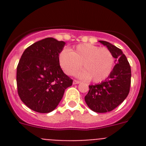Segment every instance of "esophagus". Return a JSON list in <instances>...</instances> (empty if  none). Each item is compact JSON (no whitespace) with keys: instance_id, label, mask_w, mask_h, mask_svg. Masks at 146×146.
<instances>
[{"instance_id":"34e87169","label":"esophagus","mask_w":146,"mask_h":146,"mask_svg":"<svg viewBox=\"0 0 146 146\" xmlns=\"http://www.w3.org/2000/svg\"><path fill=\"white\" fill-rule=\"evenodd\" d=\"M79 83H80V81L79 80H74V81H73V84H79Z\"/></svg>"}]
</instances>
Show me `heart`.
I'll use <instances>...</instances> for the list:
<instances>
[{"mask_svg":"<svg viewBox=\"0 0 146 146\" xmlns=\"http://www.w3.org/2000/svg\"><path fill=\"white\" fill-rule=\"evenodd\" d=\"M59 63L66 74H73L82 66L84 70L78 73L83 79H91L99 82L108 78L114 66L113 54L105 47L88 44H78L72 51L62 50L59 55Z\"/></svg>","mask_w":146,"mask_h":146,"instance_id":"1","label":"heart"}]
</instances>
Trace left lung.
<instances>
[{
    "mask_svg": "<svg viewBox=\"0 0 146 146\" xmlns=\"http://www.w3.org/2000/svg\"><path fill=\"white\" fill-rule=\"evenodd\" d=\"M99 42L111 52L115 58V65L105 81L89 86L85 101L93 111L107 113L117 108L128 96L131 85V67L121 49L105 41Z\"/></svg>",
    "mask_w": 146,
    "mask_h": 146,
    "instance_id": "left-lung-1",
    "label": "left lung"
}]
</instances>
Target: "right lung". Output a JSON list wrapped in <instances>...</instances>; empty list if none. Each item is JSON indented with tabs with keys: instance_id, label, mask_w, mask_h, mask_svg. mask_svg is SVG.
<instances>
[{
	"instance_id": "add662e5",
	"label": "right lung",
	"mask_w": 146,
	"mask_h": 146,
	"mask_svg": "<svg viewBox=\"0 0 146 146\" xmlns=\"http://www.w3.org/2000/svg\"><path fill=\"white\" fill-rule=\"evenodd\" d=\"M66 43L46 38L25 49L17 68L19 96L32 110L52 112L58 105L64 91L72 85L59 64V54Z\"/></svg>"
}]
</instances>
